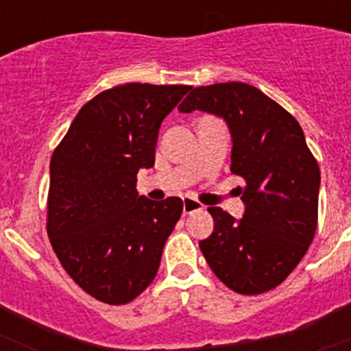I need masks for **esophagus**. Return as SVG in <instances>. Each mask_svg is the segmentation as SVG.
<instances>
[{"mask_svg": "<svg viewBox=\"0 0 351 351\" xmlns=\"http://www.w3.org/2000/svg\"><path fill=\"white\" fill-rule=\"evenodd\" d=\"M200 209H204V206L200 202H197L195 198L191 197L182 198V213L184 214H191L195 213V210H200Z\"/></svg>", "mask_w": 351, "mask_h": 351, "instance_id": "esophagus-1", "label": "esophagus"}]
</instances>
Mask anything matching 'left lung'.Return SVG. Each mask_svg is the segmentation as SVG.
<instances>
[{
    "label": "left lung",
    "mask_w": 351,
    "mask_h": 351,
    "mask_svg": "<svg viewBox=\"0 0 351 351\" xmlns=\"http://www.w3.org/2000/svg\"><path fill=\"white\" fill-rule=\"evenodd\" d=\"M178 108L225 121L230 170L246 181L243 218L209 207L214 230L198 243L209 267L243 295L272 290L306 255L318 219L320 169L302 128L281 105L244 82L195 88Z\"/></svg>",
    "instance_id": "8db88e82"
}]
</instances>
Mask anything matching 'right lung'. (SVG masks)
<instances>
[{
    "instance_id": "1",
    "label": "right lung",
    "mask_w": 351,
    "mask_h": 351,
    "mask_svg": "<svg viewBox=\"0 0 351 351\" xmlns=\"http://www.w3.org/2000/svg\"><path fill=\"white\" fill-rule=\"evenodd\" d=\"M190 86L132 82L84 105L51 160L47 234L61 265L89 295L126 304L151 285L182 200L137 193L154 165L160 126Z\"/></svg>"
}]
</instances>
